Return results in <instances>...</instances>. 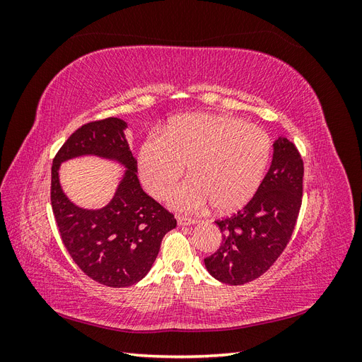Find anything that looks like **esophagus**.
Instances as JSON below:
<instances>
[{"mask_svg": "<svg viewBox=\"0 0 362 362\" xmlns=\"http://www.w3.org/2000/svg\"><path fill=\"white\" fill-rule=\"evenodd\" d=\"M177 222L180 226H187V225H194L198 223V221L196 218H192V217H184V216H178L177 217Z\"/></svg>", "mask_w": 362, "mask_h": 362, "instance_id": "esophagus-1", "label": "esophagus"}]
</instances>
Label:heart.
<instances>
[{"label":"heart","mask_w":362,"mask_h":362,"mask_svg":"<svg viewBox=\"0 0 362 362\" xmlns=\"http://www.w3.org/2000/svg\"><path fill=\"white\" fill-rule=\"evenodd\" d=\"M270 154V139L259 127L229 115L190 113L141 144L139 172L146 190L163 199L189 164L192 178L175 190L172 206L201 211L213 204L217 211L231 213L258 192Z\"/></svg>","instance_id":"1"}]
</instances>
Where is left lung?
<instances>
[{
    "mask_svg": "<svg viewBox=\"0 0 362 362\" xmlns=\"http://www.w3.org/2000/svg\"><path fill=\"white\" fill-rule=\"evenodd\" d=\"M303 160L286 137L273 144L270 169L237 214L216 221L222 245L204 259L208 273L229 286H243L266 273L287 247L303 190Z\"/></svg>",
    "mask_w": 362,
    "mask_h": 362,
    "instance_id": "1",
    "label": "left lung"
}]
</instances>
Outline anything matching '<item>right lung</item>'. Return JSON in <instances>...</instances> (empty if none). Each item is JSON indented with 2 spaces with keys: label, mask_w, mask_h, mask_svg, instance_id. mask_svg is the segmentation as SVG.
Masks as SVG:
<instances>
[{
  "label": "right lung",
  "mask_w": 362,
  "mask_h": 362,
  "mask_svg": "<svg viewBox=\"0 0 362 362\" xmlns=\"http://www.w3.org/2000/svg\"><path fill=\"white\" fill-rule=\"evenodd\" d=\"M125 128V120L117 117L80 127L59 149L51 169V206L64 247L87 276L113 288L144 279L163 237L177 226L173 214L141 189ZM80 155L115 159L127 168L114 199L100 211L76 207L61 190L59 164Z\"/></svg>",
  "instance_id": "right-lung-1"
}]
</instances>
